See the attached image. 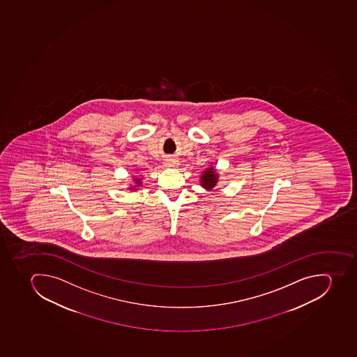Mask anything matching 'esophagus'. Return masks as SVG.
I'll use <instances>...</instances> for the list:
<instances>
[{
	"instance_id": "34e87169",
	"label": "esophagus",
	"mask_w": 357,
	"mask_h": 357,
	"mask_svg": "<svg viewBox=\"0 0 357 357\" xmlns=\"http://www.w3.org/2000/svg\"><path fill=\"white\" fill-rule=\"evenodd\" d=\"M164 164H165L166 167H175V166H177V160H175V159L173 158H168L166 159L165 162H164Z\"/></svg>"
}]
</instances>
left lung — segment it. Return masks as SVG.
<instances>
[{"label":"left lung","instance_id":"8db88e82","mask_svg":"<svg viewBox=\"0 0 357 357\" xmlns=\"http://www.w3.org/2000/svg\"><path fill=\"white\" fill-rule=\"evenodd\" d=\"M217 181L218 175L216 174V172L213 171V168H208L201 176V185L204 186V189L211 190L216 185Z\"/></svg>","mask_w":357,"mask_h":357}]
</instances>
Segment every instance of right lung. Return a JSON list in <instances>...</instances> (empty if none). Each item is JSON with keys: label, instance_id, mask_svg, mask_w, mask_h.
<instances>
[{"label": "right lung", "instance_id": "1", "mask_svg": "<svg viewBox=\"0 0 357 357\" xmlns=\"http://www.w3.org/2000/svg\"><path fill=\"white\" fill-rule=\"evenodd\" d=\"M135 181L137 182V185H141V180H139V178H135Z\"/></svg>", "mask_w": 357, "mask_h": 357}]
</instances>
